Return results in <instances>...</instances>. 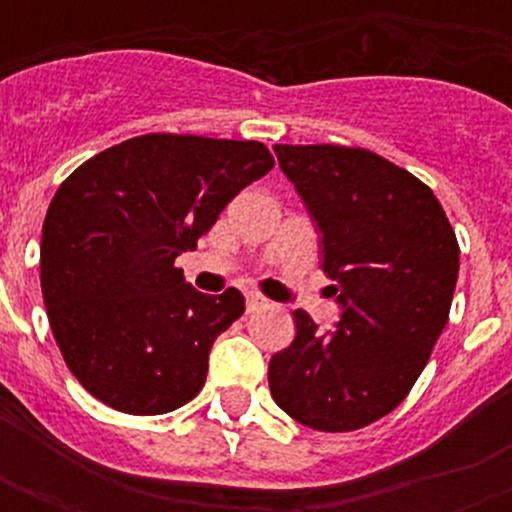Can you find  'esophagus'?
<instances>
[{
	"label": "esophagus",
	"instance_id": "1",
	"mask_svg": "<svg viewBox=\"0 0 512 512\" xmlns=\"http://www.w3.org/2000/svg\"><path fill=\"white\" fill-rule=\"evenodd\" d=\"M271 300L263 297L260 292H247V311L255 313V311H265V308H271Z\"/></svg>",
	"mask_w": 512,
	"mask_h": 512
}]
</instances>
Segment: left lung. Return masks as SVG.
I'll list each match as a JSON object with an SVG mask.
<instances>
[{"label":"left lung","mask_w":512,"mask_h":512,"mask_svg":"<svg viewBox=\"0 0 512 512\" xmlns=\"http://www.w3.org/2000/svg\"><path fill=\"white\" fill-rule=\"evenodd\" d=\"M319 225L324 273L342 316L297 335L271 358L273 401L300 425L358 430L393 412L444 332L460 244L428 185L388 159L345 146H273Z\"/></svg>","instance_id":"obj_1"}]
</instances>
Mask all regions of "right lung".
I'll list each match as a JSON object with an SVG mask.
<instances>
[{"label": "right lung", "instance_id": "right-lung-1", "mask_svg": "<svg viewBox=\"0 0 512 512\" xmlns=\"http://www.w3.org/2000/svg\"><path fill=\"white\" fill-rule=\"evenodd\" d=\"M271 170L257 140L154 132L60 183L42 225V297L87 393L124 414L172 412L199 393L212 342L244 313V297L196 292L175 257Z\"/></svg>", "mask_w": 512, "mask_h": 512}]
</instances>
